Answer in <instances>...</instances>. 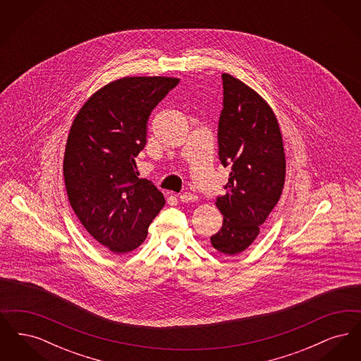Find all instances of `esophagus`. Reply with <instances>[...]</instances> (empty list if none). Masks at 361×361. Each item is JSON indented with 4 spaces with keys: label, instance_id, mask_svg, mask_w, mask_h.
<instances>
[{
    "label": "esophagus",
    "instance_id": "obj_1",
    "mask_svg": "<svg viewBox=\"0 0 361 361\" xmlns=\"http://www.w3.org/2000/svg\"><path fill=\"white\" fill-rule=\"evenodd\" d=\"M178 197H180L181 202H185V203L196 202V200H197V196L193 195V193H190V192H184V193H181Z\"/></svg>",
    "mask_w": 361,
    "mask_h": 361
}]
</instances>
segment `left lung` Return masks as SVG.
<instances>
[{
  "mask_svg": "<svg viewBox=\"0 0 361 361\" xmlns=\"http://www.w3.org/2000/svg\"><path fill=\"white\" fill-rule=\"evenodd\" d=\"M222 81L219 159L231 172L226 195L216 197L224 224L211 243L218 252L235 256L257 238L277 204L286 180V157L272 108L238 78L224 73Z\"/></svg>",
  "mask_w": 361,
  "mask_h": 361,
  "instance_id": "8db88e82",
  "label": "left lung"
}]
</instances>
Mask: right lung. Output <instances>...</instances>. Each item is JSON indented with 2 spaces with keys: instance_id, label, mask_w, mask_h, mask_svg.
I'll use <instances>...</instances> for the list:
<instances>
[{
  "instance_id": "right-lung-1",
  "label": "right lung",
  "mask_w": 361,
  "mask_h": 361,
  "mask_svg": "<svg viewBox=\"0 0 361 361\" xmlns=\"http://www.w3.org/2000/svg\"><path fill=\"white\" fill-rule=\"evenodd\" d=\"M178 78L124 77L97 90L70 128L63 176L70 206L86 231L116 255L143 243L165 206L164 195L139 178L135 157L146 145L152 111Z\"/></svg>"
}]
</instances>
